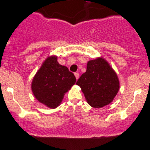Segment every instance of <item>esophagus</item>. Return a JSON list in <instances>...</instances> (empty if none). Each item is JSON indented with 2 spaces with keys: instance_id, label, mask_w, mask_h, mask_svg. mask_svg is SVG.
Wrapping results in <instances>:
<instances>
[{
  "instance_id": "esophagus-1",
  "label": "esophagus",
  "mask_w": 150,
  "mask_h": 150,
  "mask_svg": "<svg viewBox=\"0 0 150 150\" xmlns=\"http://www.w3.org/2000/svg\"><path fill=\"white\" fill-rule=\"evenodd\" d=\"M74 75H75V77H76V79H79V74L78 73H75V74H74Z\"/></svg>"
}]
</instances>
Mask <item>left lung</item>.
<instances>
[{
  "label": "left lung",
  "mask_w": 150,
  "mask_h": 150,
  "mask_svg": "<svg viewBox=\"0 0 150 150\" xmlns=\"http://www.w3.org/2000/svg\"><path fill=\"white\" fill-rule=\"evenodd\" d=\"M76 84L80 86L88 105L98 109L109 105L120 88L116 73L102 57L88 62L86 71Z\"/></svg>",
  "instance_id": "1"
}]
</instances>
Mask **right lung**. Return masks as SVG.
Instances as JSON below:
<instances>
[{
  "label": "right lung",
  "instance_id": "1",
  "mask_svg": "<svg viewBox=\"0 0 150 150\" xmlns=\"http://www.w3.org/2000/svg\"><path fill=\"white\" fill-rule=\"evenodd\" d=\"M76 78L65 66L57 62V57L49 56L34 76L31 88L38 101L50 109L62 103L64 96L75 84Z\"/></svg>",
  "mask_w": 150,
  "mask_h": 150
}]
</instances>
